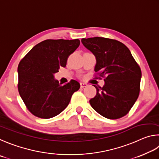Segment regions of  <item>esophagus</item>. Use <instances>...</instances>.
<instances>
[{"label":"esophagus","mask_w":159,"mask_h":159,"mask_svg":"<svg viewBox=\"0 0 159 159\" xmlns=\"http://www.w3.org/2000/svg\"><path fill=\"white\" fill-rule=\"evenodd\" d=\"M87 86V84H85V83H80V87L81 88H84V87H86Z\"/></svg>","instance_id":"34e87169"}]
</instances>
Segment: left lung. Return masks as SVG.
<instances>
[{"instance_id":"1","label":"left lung","mask_w":159,"mask_h":159,"mask_svg":"<svg viewBox=\"0 0 159 159\" xmlns=\"http://www.w3.org/2000/svg\"><path fill=\"white\" fill-rule=\"evenodd\" d=\"M86 48L96 58L94 70L98 78H105L102 87L93 85L96 95L89 102L100 115L116 119L127 115L140 93L142 72L129 48L113 39L82 38Z\"/></svg>"}]
</instances>
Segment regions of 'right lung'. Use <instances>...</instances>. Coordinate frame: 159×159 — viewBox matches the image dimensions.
<instances>
[{"mask_svg": "<svg viewBox=\"0 0 159 159\" xmlns=\"http://www.w3.org/2000/svg\"><path fill=\"white\" fill-rule=\"evenodd\" d=\"M75 40H46L38 43L22 58L18 66V90L27 109L33 115L49 119L68 106L80 83L74 80L65 85L54 74L65 68L68 58L79 47Z\"/></svg>", "mask_w": 159, "mask_h": 159, "instance_id": "obj_1", "label": "right lung"}]
</instances>
